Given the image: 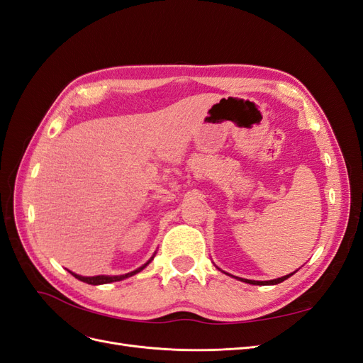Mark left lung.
I'll list each match as a JSON object with an SVG mask.
<instances>
[{"label": "left lung", "instance_id": "1", "mask_svg": "<svg viewBox=\"0 0 363 363\" xmlns=\"http://www.w3.org/2000/svg\"><path fill=\"white\" fill-rule=\"evenodd\" d=\"M219 269V268H218ZM298 271V269H296ZM296 271H294V272H291V274H288V276H283V277H279V279H274V280H265V281H260V280H248V279H239V280H242V281H245V283H250V284H259V286H269V284H279V283H281V281H284L286 279H289L291 276H294V274L296 272ZM227 274V272H225Z\"/></svg>", "mask_w": 363, "mask_h": 363}]
</instances>
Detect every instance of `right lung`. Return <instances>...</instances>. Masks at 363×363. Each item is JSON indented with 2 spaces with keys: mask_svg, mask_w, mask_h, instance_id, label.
Returning a JSON list of instances; mask_svg holds the SVG:
<instances>
[{
  "mask_svg": "<svg viewBox=\"0 0 363 363\" xmlns=\"http://www.w3.org/2000/svg\"><path fill=\"white\" fill-rule=\"evenodd\" d=\"M155 256H156V252L150 257V260H147V262L144 263V265L139 267V268L135 269V271L123 274V276H94V277H84V276H79V274H75V272H72V271H69V272L72 274V276H74L75 279H79L80 281H84V283H87V284H94V286H96V284H106V283H112V281H121V280H124V279H128V277H131V276H135V274L140 272L145 267H148V263H151V260L155 259Z\"/></svg>",
  "mask_w": 363,
  "mask_h": 363,
  "instance_id": "obj_1",
  "label": "right lung"
}]
</instances>
